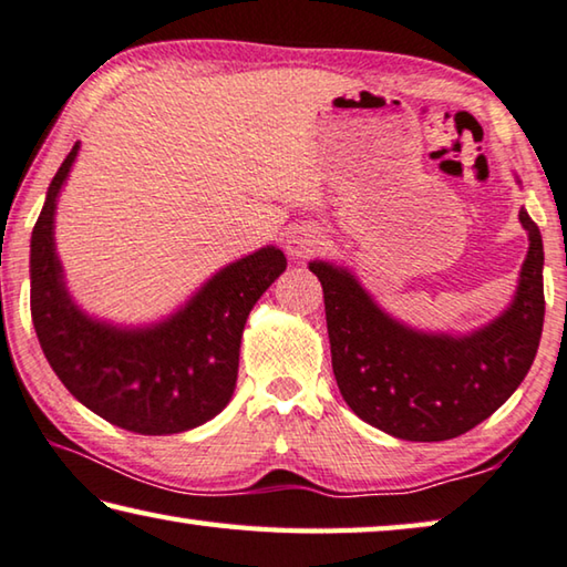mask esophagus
I'll return each instance as SVG.
<instances>
[{"instance_id":"34e87169","label":"esophagus","mask_w":567,"mask_h":567,"mask_svg":"<svg viewBox=\"0 0 567 567\" xmlns=\"http://www.w3.org/2000/svg\"><path fill=\"white\" fill-rule=\"evenodd\" d=\"M322 247V237L318 229L312 227H295L290 229V235L285 237V249L290 257H310L320 251Z\"/></svg>"}]
</instances>
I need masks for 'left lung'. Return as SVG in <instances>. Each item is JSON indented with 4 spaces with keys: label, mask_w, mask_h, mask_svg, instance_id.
Masks as SVG:
<instances>
[{
    "label": "left lung",
    "mask_w": 567,
    "mask_h": 567,
    "mask_svg": "<svg viewBox=\"0 0 567 567\" xmlns=\"http://www.w3.org/2000/svg\"><path fill=\"white\" fill-rule=\"evenodd\" d=\"M529 251L505 316L472 336H426L391 320L348 269L310 262L326 298L332 373L350 409L406 442H446L482 424L529 371L543 336V237L519 212Z\"/></svg>",
    "instance_id": "1"
}]
</instances>
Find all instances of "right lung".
Here are the masks:
<instances>
[{"instance_id":"right-lung-1","label":"right lung","mask_w":567,"mask_h":567,"mask_svg":"<svg viewBox=\"0 0 567 567\" xmlns=\"http://www.w3.org/2000/svg\"><path fill=\"white\" fill-rule=\"evenodd\" d=\"M62 161L32 229L30 308L52 371L73 396L136 434H178L217 416L237 383L241 330L287 259L265 247L224 267L174 318L146 330H118L85 318L68 298L52 239L60 186L78 156Z\"/></svg>"}]
</instances>
